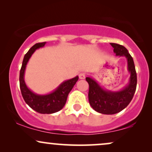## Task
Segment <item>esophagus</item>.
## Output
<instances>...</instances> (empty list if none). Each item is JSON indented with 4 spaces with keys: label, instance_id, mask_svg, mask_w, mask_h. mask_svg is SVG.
<instances>
[{
    "label": "esophagus",
    "instance_id": "34e87169",
    "mask_svg": "<svg viewBox=\"0 0 152 152\" xmlns=\"http://www.w3.org/2000/svg\"><path fill=\"white\" fill-rule=\"evenodd\" d=\"M85 78H86V74L85 73H81V74H79L80 79H84Z\"/></svg>",
    "mask_w": 152,
    "mask_h": 152
}]
</instances>
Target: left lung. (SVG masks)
<instances>
[{
    "label": "left lung",
    "instance_id": "1",
    "mask_svg": "<svg viewBox=\"0 0 152 152\" xmlns=\"http://www.w3.org/2000/svg\"><path fill=\"white\" fill-rule=\"evenodd\" d=\"M116 56H125L127 59L128 71L130 73L129 84L121 91H111L104 89L95 80L86 77L89 85L88 101L91 107L97 112L103 114H114L124 109L133 99L137 83V72L133 58L124 46L111 43Z\"/></svg>",
    "mask_w": 152,
    "mask_h": 152
}]
</instances>
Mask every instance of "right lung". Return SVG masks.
Returning a JSON list of instances; mask_svg holds the SVG:
<instances>
[{
	"instance_id": "obj_1",
	"label": "right lung",
	"mask_w": 152,
	"mask_h": 152,
	"mask_svg": "<svg viewBox=\"0 0 152 152\" xmlns=\"http://www.w3.org/2000/svg\"><path fill=\"white\" fill-rule=\"evenodd\" d=\"M46 42L36 43L26 53L20 71V88L24 101L32 109L40 114H53L63 109L67 100L69 92L78 80V76L64 81L51 93L46 95H38L34 93L26 86L24 81V73L27 63L32 54L38 48L43 47Z\"/></svg>"
}]
</instances>
